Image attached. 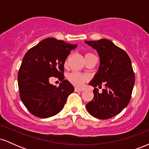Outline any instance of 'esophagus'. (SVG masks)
<instances>
[{
    "label": "esophagus",
    "mask_w": 149,
    "mask_h": 149,
    "mask_svg": "<svg viewBox=\"0 0 149 149\" xmlns=\"http://www.w3.org/2000/svg\"><path fill=\"white\" fill-rule=\"evenodd\" d=\"M83 89L78 88H75V92H83Z\"/></svg>",
    "instance_id": "obj_1"
}]
</instances>
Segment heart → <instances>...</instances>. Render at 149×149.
Listing matches in <instances>:
<instances>
[{
  "instance_id": "heart-1",
  "label": "heart",
  "mask_w": 149,
  "mask_h": 149,
  "mask_svg": "<svg viewBox=\"0 0 149 149\" xmlns=\"http://www.w3.org/2000/svg\"><path fill=\"white\" fill-rule=\"evenodd\" d=\"M68 79L72 84L76 86L80 87L84 84L85 82L88 79V76L83 73L74 71V72L70 73L68 76Z\"/></svg>"
}]
</instances>
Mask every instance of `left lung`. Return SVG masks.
<instances>
[{
	"label": "left lung",
	"mask_w": 149,
	"mask_h": 149,
	"mask_svg": "<svg viewBox=\"0 0 149 149\" xmlns=\"http://www.w3.org/2000/svg\"><path fill=\"white\" fill-rule=\"evenodd\" d=\"M85 42L96 49L100 60L98 71L89 85L102 88L104 84L106 87L102 93L94 89V98L87 104L86 109L97 118H111L122 111L130 100L134 85L131 60L123 49L108 39Z\"/></svg>",
	"instance_id": "obj_1"
}]
</instances>
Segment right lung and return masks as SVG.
<instances>
[{
    "label": "right lung",
    "mask_w": 149,
    "mask_h": 149,
    "mask_svg": "<svg viewBox=\"0 0 149 149\" xmlns=\"http://www.w3.org/2000/svg\"><path fill=\"white\" fill-rule=\"evenodd\" d=\"M77 45L47 38L25 54L18 72V86L22 102L33 116L47 118L56 115L74 91L63 72L66 57ZM52 76L62 81L57 88L49 83Z\"/></svg>",
    "instance_id": "obj_1"
}]
</instances>
